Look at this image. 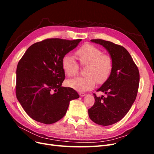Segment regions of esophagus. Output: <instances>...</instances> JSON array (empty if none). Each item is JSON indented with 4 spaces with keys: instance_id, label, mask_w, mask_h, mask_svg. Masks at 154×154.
I'll return each mask as SVG.
<instances>
[{
    "instance_id": "obj_1",
    "label": "esophagus",
    "mask_w": 154,
    "mask_h": 154,
    "mask_svg": "<svg viewBox=\"0 0 154 154\" xmlns=\"http://www.w3.org/2000/svg\"><path fill=\"white\" fill-rule=\"evenodd\" d=\"M79 95H80V96H81V97L85 96V93H83V92H79Z\"/></svg>"
}]
</instances>
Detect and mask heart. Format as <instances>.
Listing matches in <instances>:
<instances>
[{
	"instance_id": "obj_1",
	"label": "heart",
	"mask_w": 154,
	"mask_h": 154,
	"mask_svg": "<svg viewBox=\"0 0 154 154\" xmlns=\"http://www.w3.org/2000/svg\"><path fill=\"white\" fill-rule=\"evenodd\" d=\"M76 55L81 65L87 66V76L67 81L68 86L78 91H87L92 89L97 82L102 83L109 78L113 68V60L110 55L103 54L101 49L91 44L82 45L76 51ZM62 66L69 77L76 76L78 72V64L71 54L64 56Z\"/></svg>"
}]
</instances>
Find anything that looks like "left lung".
Here are the masks:
<instances>
[{
    "mask_svg": "<svg viewBox=\"0 0 154 154\" xmlns=\"http://www.w3.org/2000/svg\"><path fill=\"white\" fill-rule=\"evenodd\" d=\"M91 42L99 44L109 51L113 60L110 76L97 91L106 96H94L95 103L88 110L90 119L95 123L109 126L118 122L127 114L136 98L139 72L128 51L122 45L101 39Z\"/></svg>",
    "mask_w": 154,
    "mask_h": 154,
    "instance_id": "obj_1",
    "label": "left lung"
}]
</instances>
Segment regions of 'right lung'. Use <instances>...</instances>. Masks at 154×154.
<instances>
[{"instance_id":"1","label":"right lung","mask_w":154,"mask_h":154,"mask_svg":"<svg viewBox=\"0 0 154 154\" xmlns=\"http://www.w3.org/2000/svg\"><path fill=\"white\" fill-rule=\"evenodd\" d=\"M82 39L48 38L31 45L17 67L16 96L30 118L52 124L66 115L70 101L80 96L62 87L65 79L63 57Z\"/></svg>"}]
</instances>
